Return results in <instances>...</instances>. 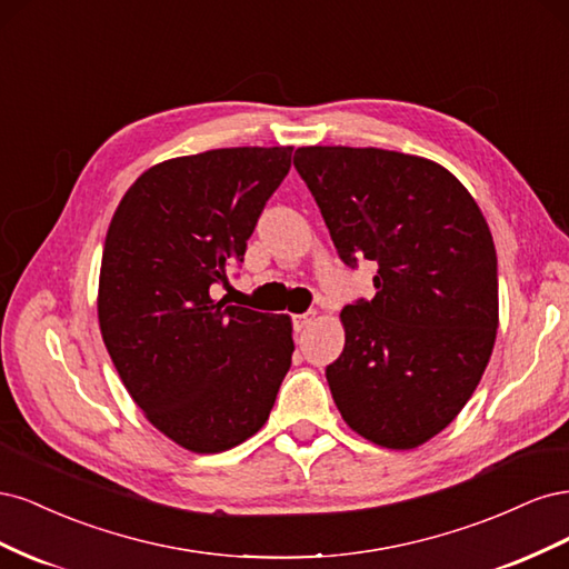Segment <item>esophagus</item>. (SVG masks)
<instances>
[{"mask_svg": "<svg viewBox=\"0 0 569 569\" xmlns=\"http://www.w3.org/2000/svg\"><path fill=\"white\" fill-rule=\"evenodd\" d=\"M313 318H316L313 313H299V316L291 318V322H295V330H297V332H301V330H306L308 325L313 322Z\"/></svg>", "mask_w": 569, "mask_h": 569, "instance_id": "esophagus-1", "label": "esophagus"}]
</instances>
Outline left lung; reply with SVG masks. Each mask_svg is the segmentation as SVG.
Masks as SVG:
<instances>
[{
	"label": "left lung",
	"mask_w": 569,
	"mask_h": 569,
	"mask_svg": "<svg viewBox=\"0 0 569 569\" xmlns=\"http://www.w3.org/2000/svg\"><path fill=\"white\" fill-rule=\"evenodd\" d=\"M295 168L349 268L375 261L377 295L341 311L327 366L353 432L416 449L468 403L498 327L496 249L485 216L435 161L387 149L301 147Z\"/></svg>",
	"instance_id": "left-lung-1"
}]
</instances>
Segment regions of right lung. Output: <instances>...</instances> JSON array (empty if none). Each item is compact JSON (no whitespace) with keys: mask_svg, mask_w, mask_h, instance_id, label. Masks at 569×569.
<instances>
[{"mask_svg":"<svg viewBox=\"0 0 569 569\" xmlns=\"http://www.w3.org/2000/svg\"><path fill=\"white\" fill-rule=\"evenodd\" d=\"M291 147L211 149L149 168L120 199L99 272V327L147 420L194 453L261 429L291 366L289 316L213 291L244 261Z\"/></svg>","mask_w":569,"mask_h":569,"instance_id":"add662e5","label":"right lung"}]
</instances>
